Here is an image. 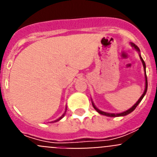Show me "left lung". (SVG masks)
<instances>
[{
    "instance_id": "1",
    "label": "left lung",
    "mask_w": 157,
    "mask_h": 157,
    "mask_svg": "<svg viewBox=\"0 0 157 157\" xmlns=\"http://www.w3.org/2000/svg\"><path fill=\"white\" fill-rule=\"evenodd\" d=\"M130 45H131V46H132L134 48H135L136 50H137V51H138V53H139V57H140V59H141V62H142V65H143L144 71H145V90H144V93H143V94H142V95L141 96V98H140L139 99H138V101H137V102H136V103L134 104V105H133V106L131 107V108H130V109H129L128 110L125 111V112H120V113H109V112H103V111L100 110V109H98V108H97V107L95 106V105H94V102H93L92 99H91V101H92L93 107H94V109H95V110L97 111V112H98V113H100V114H101V115H103V116H109V117H119V116H127V115L130 114V112H132L133 111H134V109H136V107L138 106V104H139L140 102H141V100L143 99L144 96H145V94H146V92H147V88H148V81H147L146 72H145V67H145V62H144L143 59H142V57H141V54H140V49H139V48H138V47L137 46V45H134V43H130Z\"/></svg>"
}]
</instances>
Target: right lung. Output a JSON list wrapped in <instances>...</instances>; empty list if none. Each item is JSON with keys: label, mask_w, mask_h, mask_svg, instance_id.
I'll list each match as a JSON object with an SVG mask.
<instances>
[{"label": "right lung", "mask_w": 157, "mask_h": 157, "mask_svg": "<svg viewBox=\"0 0 157 157\" xmlns=\"http://www.w3.org/2000/svg\"><path fill=\"white\" fill-rule=\"evenodd\" d=\"M66 111H67V106H66V110H65L64 113H63V115H62V116H60V117H59V119H57V120H55V121H52V122H53V123H55V122H58V121H59V120H61L62 118H63V116H65V114H66Z\"/></svg>", "instance_id": "add662e5"}]
</instances>
